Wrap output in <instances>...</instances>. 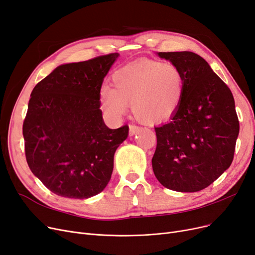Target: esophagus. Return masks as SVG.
<instances>
[{
	"label": "esophagus",
	"mask_w": 255,
	"mask_h": 255,
	"mask_svg": "<svg viewBox=\"0 0 255 255\" xmlns=\"http://www.w3.org/2000/svg\"><path fill=\"white\" fill-rule=\"evenodd\" d=\"M141 128L139 126H136V125H133V124H130L129 125V134L130 135H134L136 132H138Z\"/></svg>",
	"instance_id": "1"
}]
</instances>
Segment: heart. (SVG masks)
<instances>
[{
    "mask_svg": "<svg viewBox=\"0 0 255 255\" xmlns=\"http://www.w3.org/2000/svg\"><path fill=\"white\" fill-rule=\"evenodd\" d=\"M113 86H104L100 93L102 108L110 118H121L131 104L137 120L157 124L178 112L185 81L177 64L142 59L116 71Z\"/></svg>",
    "mask_w": 255,
    "mask_h": 255,
    "instance_id": "heart-1",
    "label": "heart"
}]
</instances>
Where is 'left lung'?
Here are the masks:
<instances>
[{"label": "left lung", "mask_w": 255, "mask_h": 255, "mask_svg": "<svg viewBox=\"0 0 255 255\" xmlns=\"http://www.w3.org/2000/svg\"><path fill=\"white\" fill-rule=\"evenodd\" d=\"M181 69L185 91L182 103L168 124L155 127L153 172L167 189L201 191L234 160L240 123L229 87L193 52H159Z\"/></svg>", "instance_id": "obj_1"}]
</instances>
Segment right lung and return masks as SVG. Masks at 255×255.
<instances>
[{
    "mask_svg": "<svg viewBox=\"0 0 255 255\" xmlns=\"http://www.w3.org/2000/svg\"><path fill=\"white\" fill-rule=\"evenodd\" d=\"M118 56L59 65L31 93L23 124L26 159L58 196L87 199L101 193L112 177L115 152L129 128L104 124L100 91Z\"/></svg>",
    "mask_w": 255,
    "mask_h": 255,
    "instance_id": "right-lung-1",
    "label": "right lung"
}]
</instances>
